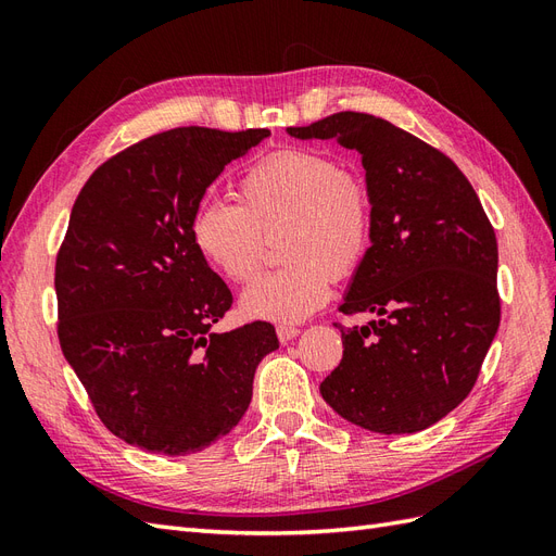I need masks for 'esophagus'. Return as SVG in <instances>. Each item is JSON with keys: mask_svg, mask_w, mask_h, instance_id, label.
Here are the masks:
<instances>
[{"mask_svg": "<svg viewBox=\"0 0 556 556\" xmlns=\"http://www.w3.org/2000/svg\"><path fill=\"white\" fill-rule=\"evenodd\" d=\"M276 333H278L280 343H288V341L296 339V336H299V327H292V325H278V327H276Z\"/></svg>", "mask_w": 556, "mask_h": 556, "instance_id": "esophagus-1", "label": "esophagus"}]
</instances>
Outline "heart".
<instances>
[{
  "mask_svg": "<svg viewBox=\"0 0 556 556\" xmlns=\"http://www.w3.org/2000/svg\"><path fill=\"white\" fill-rule=\"evenodd\" d=\"M241 201L204 197L194 206V248L217 274L248 282L260 271L264 233L288 225L282 257L241 294L248 317L299 323L364 264L374 243V199L359 174L311 148H280L241 176Z\"/></svg>",
  "mask_w": 556,
  "mask_h": 556,
  "instance_id": "heart-1",
  "label": "heart"
}]
</instances>
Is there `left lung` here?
<instances>
[{"instance_id": "left-lung-1", "label": "left lung", "mask_w": 556, "mask_h": 556, "mask_svg": "<svg viewBox=\"0 0 556 556\" xmlns=\"http://www.w3.org/2000/svg\"><path fill=\"white\" fill-rule=\"evenodd\" d=\"M296 139L357 150L374 199V243L350 285L343 359L319 394L348 422L415 433L470 394L498 323V248L473 185L439 148L382 117L341 111Z\"/></svg>"}]
</instances>
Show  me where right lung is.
Wrapping results in <instances>:
<instances>
[{
  "label": "right lung",
  "mask_w": 556,
  "mask_h": 556,
  "mask_svg": "<svg viewBox=\"0 0 556 556\" xmlns=\"http://www.w3.org/2000/svg\"><path fill=\"white\" fill-rule=\"evenodd\" d=\"M268 129L178 127L109 157L83 185L55 260L58 339L104 427L190 454L239 425L274 325L211 327L231 308L190 220L225 164Z\"/></svg>",
  "instance_id": "right-lung-1"
}]
</instances>
